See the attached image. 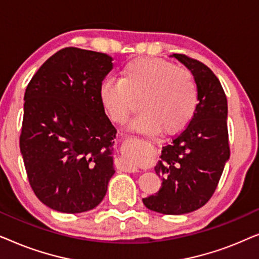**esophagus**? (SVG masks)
Listing matches in <instances>:
<instances>
[{"instance_id":"34e87169","label":"esophagus","mask_w":259,"mask_h":259,"mask_svg":"<svg viewBox=\"0 0 259 259\" xmlns=\"http://www.w3.org/2000/svg\"><path fill=\"white\" fill-rule=\"evenodd\" d=\"M121 167H122L123 169H126V171L133 172V173L138 171V168L132 164V162H131V161L128 160V159H123V160L121 161Z\"/></svg>"}]
</instances>
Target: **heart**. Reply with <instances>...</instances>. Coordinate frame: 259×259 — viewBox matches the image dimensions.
<instances>
[{"label": "heart", "instance_id": "heart-1", "mask_svg": "<svg viewBox=\"0 0 259 259\" xmlns=\"http://www.w3.org/2000/svg\"><path fill=\"white\" fill-rule=\"evenodd\" d=\"M99 97L112 121L125 122L137 109L132 128L144 133H175L192 119L198 105V87L189 69L151 58L127 62L120 80L101 82Z\"/></svg>", "mask_w": 259, "mask_h": 259}]
</instances>
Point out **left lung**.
<instances>
[{
    "instance_id": "1",
    "label": "left lung",
    "mask_w": 259,
    "mask_h": 259,
    "mask_svg": "<svg viewBox=\"0 0 259 259\" xmlns=\"http://www.w3.org/2000/svg\"><path fill=\"white\" fill-rule=\"evenodd\" d=\"M172 56L193 74L199 102L189 125L162 147L154 167L161 187L143 203L159 213L184 214L210 200L230 158L228 101L218 77L206 65L185 54Z\"/></svg>"
}]
</instances>
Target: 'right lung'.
Listing matches in <instances>:
<instances>
[{"instance_id":"right-lung-1","label":"right lung","mask_w":259,"mask_h":259,"mask_svg":"<svg viewBox=\"0 0 259 259\" xmlns=\"http://www.w3.org/2000/svg\"><path fill=\"white\" fill-rule=\"evenodd\" d=\"M112 60L105 53L63 48L27 86L20 150L35 196L55 211L97 207L115 172L116 130L99 97Z\"/></svg>"}]
</instances>
